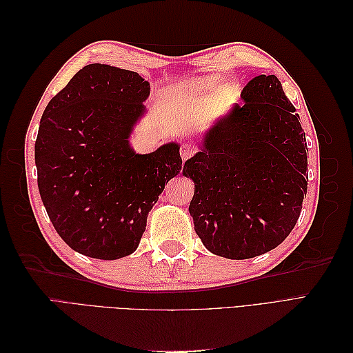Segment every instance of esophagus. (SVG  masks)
<instances>
[{"label":"esophagus","instance_id":"34e87169","mask_svg":"<svg viewBox=\"0 0 353 353\" xmlns=\"http://www.w3.org/2000/svg\"><path fill=\"white\" fill-rule=\"evenodd\" d=\"M194 152H196V148L191 144H183L179 148V154H181V157H183V160H187L188 157L193 156Z\"/></svg>","mask_w":353,"mask_h":353}]
</instances>
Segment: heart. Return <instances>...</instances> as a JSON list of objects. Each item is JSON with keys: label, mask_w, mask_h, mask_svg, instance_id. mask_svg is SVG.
Instances as JSON below:
<instances>
[{"label": "heart", "mask_w": 353, "mask_h": 353, "mask_svg": "<svg viewBox=\"0 0 353 353\" xmlns=\"http://www.w3.org/2000/svg\"><path fill=\"white\" fill-rule=\"evenodd\" d=\"M216 83L215 77H206V78H197L191 79L187 82H183L179 87V91H203V90H210L213 85Z\"/></svg>", "instance_id": "1"}]
</instances>
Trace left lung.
<instances>
[{"instance_id": "1", "label": "left lung", "mask_w": 353, "mask_h": 353, "mask_svg": "<svg viewBox=\"0 0 353 353\" xmlns=\"http://www.w3.org/2000/svg\"><path fill=\"white\" fill-rule=\"evenodd\" d=\"M240 97L203 134L183 170L194 183L188 212L197 236L227 259L254 258L281 244L307 190L305 132L279 78L254 77Z\"/></svg>"}]
</instances>
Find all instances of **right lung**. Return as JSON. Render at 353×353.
Listing matches in <instances>:
<instances>
[{
  "label": "right lung",
  "mask_w": 353,
  "mask_h": 353,
  "mask_svg": "<svg viewBox=\"0 0 353 353\" xmlns=\"http://www.w3.org/2000/svg\"><path fill=\"white\" fill-rule=\"evenodd\" d=\"M148 95L150 82L137 72L92 63L42 113L35 141L39 194L74 252L103 261L134 253L148 212L181 172L176 141L147 154L130 144Z\"/></svg>",
  "instance_id": "right-lung-1"
}]
</instances>
